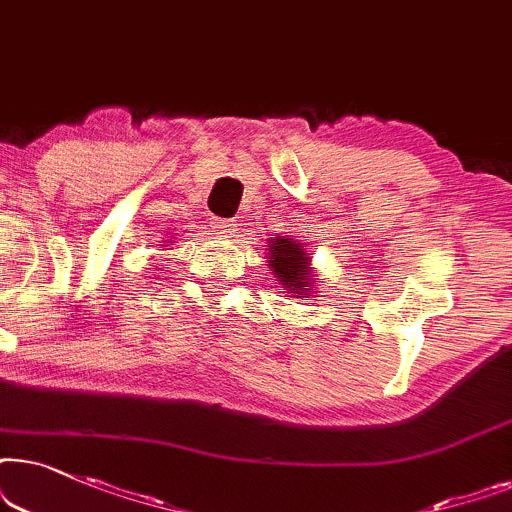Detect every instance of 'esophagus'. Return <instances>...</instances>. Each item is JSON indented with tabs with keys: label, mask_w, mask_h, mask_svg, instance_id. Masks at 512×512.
Instances as JSON below:
<instances>
[{
	"label": "esophagus",
	"mask_w": 512,
	"mask_h": 512,
	"mask_svg": "<svg viewBox=\"0 0 512 512\" xmlns=\"http://www.w3.org/2000/svg\"><path fill=\"white\" fill-rule=\"evenodd\" d=\"M213 231L222 238H231L236 234V222L234 220H213Z\"/></svg>",
	"instance_id": "obj_1"
}]
</instances>
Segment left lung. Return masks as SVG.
<instances>
[{
	"label": "left lung",
	"instance_id": "1",
	"mask_svg": "<svg viewBox=\"0 0 512 512\" xmlns=\"http://www.w3.org/2000/svg\"><path fill=\"white\" fill-rule=\"evenodd\" d=\"M269 267L278 283L292 297H302L311 292V257L302 243L295 238L276 236L269 241Z\"/></svg>",
	"mask_w": 512,
	"mask_h": 512
}]
</instances>
